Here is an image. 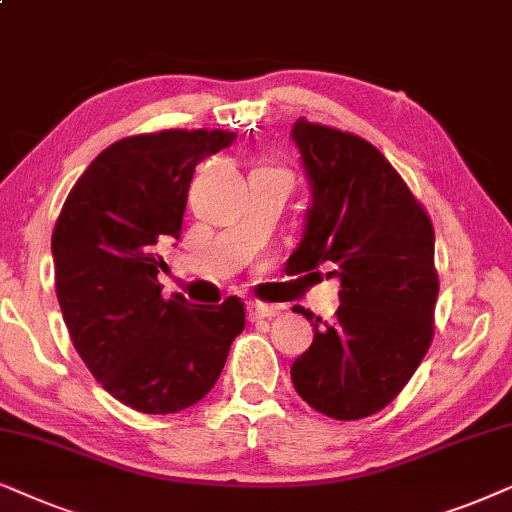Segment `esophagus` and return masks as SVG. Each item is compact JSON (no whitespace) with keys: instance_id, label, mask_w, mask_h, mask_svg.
Masks as SVG:
<instances>
[{"instance_id":"34e87169","label":"esophagus","mask_w":512,"mask_h":512,"mask_svg":"<svg viewBox=\"0 0 512 512\" xmlns=\"http://www.w3.org/2000/svg\"><path fill=\"white\" fill-rule=\"evenodd\" d=\"M281 313V306L274 304H262V302H248V316L250 320H260V318H271Z\"/></svg>"}]
</instances>
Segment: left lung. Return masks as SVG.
Listing matches in <instances>:
<instances>
[{"mask_svg": "<svg viewBox=\"0 0 512 512\" xmlns=\"http://www.w3.org/2000/svg\"><path fill=\"white\" fill-rule=\"evenodd\" d=\"M292 140L311 187L302 243L288 269L335 264L332 323L304 313L313 344L290 367L295 391L339 421L384 410L417 372L433 339L435 231L424 206L370 142L297 119ZM316 274V271H313Z\"/></svg>", "mask_w": 512, "mask_h": 512, "instance_id": "left-lung-1", "label": "left lung"}]
</instances>
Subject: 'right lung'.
I'll return each instance as SVG.
<instances>
[{"label": "right lung", "mask_w": 512, "mask_h": 512, "mask_svg": "<svg viewBox=\"0 0 512 512\" xmlns=\"http://www.w3.org/2000/svg\"><path fill=\"white\" fill-rule=\"evenodd\" d=\"M229 131L131 135L95 156L51 238L56 295L72 344L109 395L145 414L187 410L210 393L245 327L238 297L217 306L163 299L159 250L180 238L194 168Z\"/></svg>", "instance_id": "right-lung-1"}]
</instances>
